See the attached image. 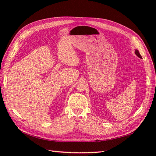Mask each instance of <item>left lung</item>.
Masks as SVG:
<instances>
[{
    "label": "left lung",
    "instance_id": "8db88e82",
    "mask_svg": "<svg viewBox=\"0 0 156 156\" xmlns=\"http://www.w3.org/2000/svg\"><path fill=\"white\" fill-rule=\"evenodd\" d=\"M135 54H136L139 58H141V55H140V52H139V51L137 50V49H136V50H135Z\"/></svg>",
    "mask_w": 156,
    "mask_h": 156
}]
</instances>
